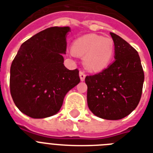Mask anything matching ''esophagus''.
Masks as SVG:
<instances>
[{"label": "esophagus", "instance_id": "1", "mask_svg": "<svg viewBox=\"0 0 153 153\" xmlns=\"http://www.w3.org/2000/svg\"><path fill=\"white\" fill-rule=\"evenodd\" d=\"M79 77H80L81 81H84V80H85V78H86V74H85V72L82 71H80V72H79Z\"/></svg>", "mask_w": 153, "mask_h": 153}]
</instances>
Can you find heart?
I'll return each instance as SVG.
<instances>
[{
	"instance_id": "heart-1",
	"label": "heart",
	"mask_w": 153,
	"mask_h": 153,
	"mask_svg": "<svg viewBox=\"0 0 153 153\" xmlns=\"http://www.w3.org/2000/svg\"><path fill=\"white\" fill-rule=\"evenodd\" d=\"M74 55L84 56L83 63L91 71H101L110 63L114 53V44L109 37L89 34L79 37L73 44Z\"/></svg>"
}]
</instances>
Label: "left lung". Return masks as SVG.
Here are the masks:
<instances>
[{"label":"left lung","mask_w":153,"mask_h":153,"mask_svg":"<svg viewBox=\"0 0 153 153\" xmlns=\"http://www.w3.org/2000/svg\"><path fill=\"white\" fill-rule=\"evenodd\" d=\"M110 36L115 61L100 73L86 76L85 82L91 111L101 118L119 120L137 106L145 74L137 51L117 35Z\"/></svg>","instance_id":"left-lung-1"}]
</instances>
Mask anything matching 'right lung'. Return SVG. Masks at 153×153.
Here are the masks:
<instances>
[{"instance_id": "obj_1", "label": "right lung", "mask_w": 153, "mask_h": 153, "mask_svg": "<svg viewBox=\"0 0 153 153\" xmlns=\"http://www.w3.org/2000/svg\"><path fill=\"white\" fill-rule=\"evenodd\" d=\"M69 27H51L23 43L10 68V93L23 114L44 118L59 111L65 95L80 82L79 70L63 64Z\"/></svg>"}]
</instances>
